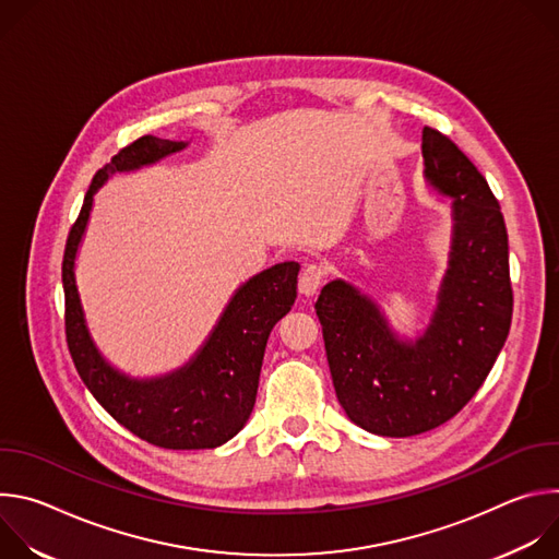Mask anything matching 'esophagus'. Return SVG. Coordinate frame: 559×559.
<instances>
[{
    "mask_svg": "<svg viewBox=\"0 0 559 559\" xmlns=\"http://www.w3.org/2000/svg\"><path fill=\"white\" fill-rule=\"evenodd\" d=\"M323 278H325L323 267L307 265V267L300 272V276H298V292H300V296H305V298L313 296L318 289H321Z\"/></svg>",
    "mask_w": 559,
    "mask_h": 559,
    "instance_id": "34e87169",
    "label": "esophagus"
}]
</instances>
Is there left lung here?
I'll return each mask as SVG.
<instances>
[{
  "mask_svg": "<svg viewBox=\"0 0 559 559\" xmlns=\"http://www.w3.org/2000/svg\"><path fill=\"white\" fill-rule=\"evenodd\" d=\"M423 158L425 179L453 199L449 267L425 334L397 338L380 307L343 278L316 300L338 403L352 423L386 438L451 420L487 380L513 316L509 236L487 179L433 128L423 130Z\"/></svg>",
  "mask_w": 559,
  "mask_h": 559,
  "instance_id": "left-lung-1",
  "label": "left lung"
}]
</instances>
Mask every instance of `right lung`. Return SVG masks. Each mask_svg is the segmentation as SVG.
Instances as JSON below:
<instances>
[{
	"instance_id": "obj_1",
	"label": "right lung",
	"mask_w": 559,
	"mask_h": 559,
	"mask_svg": "<svg viewBox=\"0 0 559 559\" xmlns=\"http://www.w3.org/2000/svg\"><path fill=\"white\" fill-rule=\"evenodd\" d=\"M188 143L139 136L121 147L93 179L82 212L70 227L61 281L66 296V341L72 362L97 403L128 431L164 449H214L241 431L254 409L270 332L296 300L298 263H278L236 289L216 328L181 369L150 380L119 373L91 338L74 283L95 192L115 175L156 164Z\"/></svg>"
}]
</instances>
